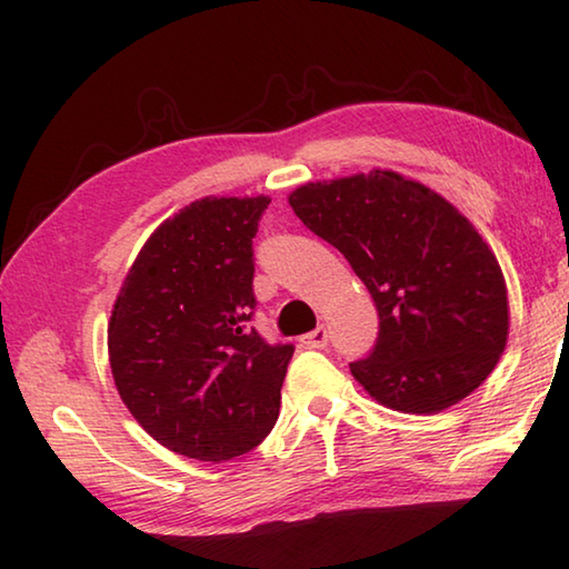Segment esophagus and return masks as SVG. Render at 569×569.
<instances>
[{
  "label": "esophagus",
  "mask_w": 569,
  "mask_h": 569,
  "mask_svg": "<svg viewBox=\"0 0 569 569\" xmlns=\"http://www.w3.org/2000/svg\"><path fill=\"white\" fill-rule=\"evenodd\" d=\"M301 343L306 348H326L328 346V328L326 326H318L311 333H306L301 338Z\"/></svg>",
  "instance_id": "1"
}]
</instances>
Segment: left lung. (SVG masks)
I'll use <instances>...</instances> for the list:
<instances>
[{"label":"left lung","instance_id":"obj_1","mask_svg":"<svg viewBox=\"0 0 569 569\" xmlns=\"http://www.w3.org/2000/svg\"><path fill=\"white\" fill-rule=\"evenodd\" d=\"M288 203L378 306L373 353L350 363L370 398L432 416L482 386L508 346V286L456 206L390 169L303 183Z\"/></svg>","mask_w":569,"mask_h":569}]
</instances>
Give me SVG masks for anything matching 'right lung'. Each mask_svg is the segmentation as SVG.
Listing matches in <instances>:
<instances>
[{"instance_id":"1","label":"right lung","mask_w":569,"mask_h":569,"mask_svg":"<svg viewBox=\"0 0 569 569\" xmlns=\"http://www.w3.org/2000/svg\"><path fill=\"white\" fill-rule=\"evenodd\" d=\"M268 196H206L141 246L109 320L123 406L171 452L223 462L271 432L293 346L253 316V236Z\"/></svg>"}]
</instances>
